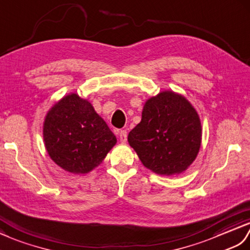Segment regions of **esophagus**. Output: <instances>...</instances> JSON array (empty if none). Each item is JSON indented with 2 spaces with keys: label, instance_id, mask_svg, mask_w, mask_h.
I'll use <instances>...</instances> for the list:
<instances>
[{
  "label": "esophagus",
  "instance_id": "1",
  "mask_svg": "<svg viewBox=\"0 0 250 250\" xmlns=\"http://www.w3.org/2000/svg\"><path fill=\"white\" fill-rule=\"evenodd\" d=\"M119 137L122 143H126L127 141V131L126 130H120L119 131Z\"/></svg>",
  "mask_w": 250,
  "mask_h": 250
}]
</instances>
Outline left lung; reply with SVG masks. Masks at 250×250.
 <instances>
[{"instance_id":"8db88e82","label":"left lung","mask_w":250,"mask_h":250,"mask_svg":"<svg viewBox=\"0 0 250 250\" xmlns=\"http://www.w3.org/2000/svg\"><path fill=\"white\" fill-rule=\"evenodd\" d=\"M201 137L200 118L191 104L180 94L164 91L147 99L128 142L144 167L157 174L174 175L196 159Z\"/></svg>"}]
</instances>
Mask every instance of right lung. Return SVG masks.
<instances>
[{"label": "right lung", "instance_id": "1", "mask_svg": "<svg viewBox=\"0 0 250 250\" xmlns=\"http://www.w3.org/2000/svg\"><path fill=\"white\" fill-rule=\"evenodd\" d=\"M42 135L50 158L74 174H85L96 168L116 143L113 132L91 103L75 93L48 111Z\"/></svg>", "mask_w": 250, "mask_h": 250}]
</instances>
